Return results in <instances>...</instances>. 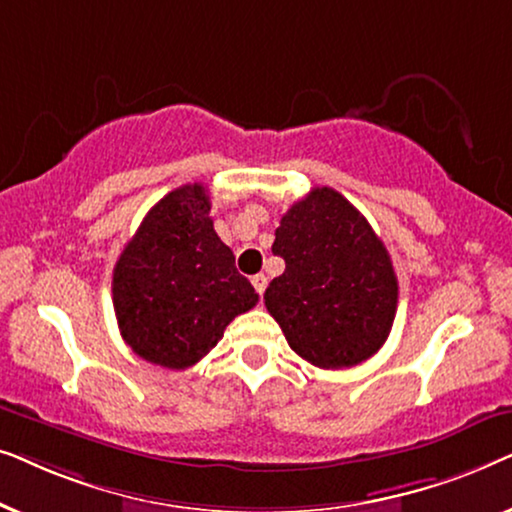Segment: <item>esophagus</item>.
Wrapping results in <instances>:
<instances>
[{"label": "esophagus", "mask_w": 512, "mask_h": 512, "mask_svg": "<svg viewBox=\"0 0 512 512\" xmlns=\"http://www.w3.org/2000/svg\"><path fill=\"white\" fill-rule=\"evenodd\" d=\"M251 284H254V289L263 296L265 286H268V277H265V275H254V277H251Z\"/></svg>", "instance_id": "1"}]
</instances>
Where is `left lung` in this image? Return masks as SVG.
<instances>
[{
    "label": "left lung",
    "mask_w": 512,
    "mask_h": 512,
    "mask_svg": "<svg viewBox=\"0 0 512 512\" xmlns=\"http://www.w3.org/2000/svg\"><path fill=\"white\" fill-rule=\"evenodd\" d=\"M272 254L286 270L263 298L293 352L312 366L349 368L384 345L396 317V272L352 202L312 188L282 216Z\"/></svg>",
    "instance_id": "8db88e82"
}]
</instances>
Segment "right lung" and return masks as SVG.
I'll use <instances>...</instances> for the list:
<instances>
[{"instance_id":"right-lung-1","label":"right lung","mask_w":512,"mask_h":512,"mask_svg":"<svg viewBox=\"0 0 512 512\" xmlns=\"http://www.w3.org/2000/svg\"><path fill=\"white\" fill-rule=\"evenodd\" d=\"M207 186L174 188L144 216L114 268V310L132 352L156 366L198 363L258 293L216 235Z\"/></svg>"}]
</instances>
